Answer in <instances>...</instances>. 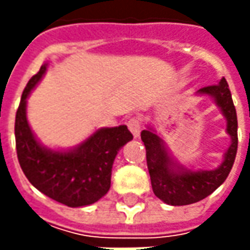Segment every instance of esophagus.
I'll use <instances>...</instances> for the list:
<instances>
[{
  "label": "esophagus",
  "instance_id": "obj_1",
  "mask_svg": "<svg viewBox=\"0 0 250 250\" xmlns=\"http://www.w3.org/2000/svg\"><path fill=\"white\" fill-rule=\"evenodd\" d=\"M128 128L132 132V135L135 136V138H138L140 135V130H142V124H140L139 120H136V118H130L128 121Z\"/></svg>",
  "mask_w": 250,
  "mask_h": 250
}]
</instances>
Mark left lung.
<instances>
[{
	"instance_id": "8db88e82",
	"label": "left lung",
	"mask_w": 250,
	"mask_h": 250,
	"mask_svg": "<svg viewBox=\"0 0 250 250\" xmlns=\"http://www.w3.org/2000/svg\"><path fill=\"white\" fill-rule=\"evenodd\" d=\"M196 96H208L226 118V132L231 140L218 167L202 169L184 166L172 156L166 142L157 135V130L151 124H147L146 129L140 133L146 147V160L153 192L160 200L171 206L192 205L211 195L226 181L235 161L238 121L226 78H221L218 84L197 90Z\"/></svg>"
}]
</instances>
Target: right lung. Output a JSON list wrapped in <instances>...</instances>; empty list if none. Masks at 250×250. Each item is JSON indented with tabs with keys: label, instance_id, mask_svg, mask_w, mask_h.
<instances>
[{
	"label": "right lung",
	"instance_id": "add662e5",
	"mask_svg": "<svg viewBox=\"0 0 250 250\" xmlns=\"http://www.w3.org/2000/svg\"><path fill=\"white\" fill-rule=\"evenodd\" d=\"M44 62L24 87L15 120V139L19 164L29 182L42 193L65 206L96 203L111 187L112 164L133 139L126 125L94 130L87 139L69 149L44 146L29 125L27 99L47 72Z\"/></svg>",
	"mask_w": 250,
	"mask_h": 250
}]
</instances>
